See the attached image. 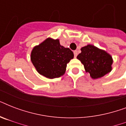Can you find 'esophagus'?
<instances>
[{
	"label": "esophagus",
	"mask_w": 126,
	"mask_h": 126,
	"mask_svg": "<svg viewBox=\"0 0 126 126\" xmlns=\"http://www.w3.org/2000/svg\"><path fill=\"white\" fill-rule=\"evenodd\" d=\"M74 55H75V57H77V55H78V51L77 50L74 51Z\"/></svg>",
	"instance_id": "esophagus-1"
}]
</instances>
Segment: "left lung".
<instances>
[{
  "label": "left lung",
  "mask_w": 126,
  "mask_h": 126,
  "mask_svg": "<svg viewBox=\"0 0 126 126\" xmlns=\"http://www.w3.org/2000/svg\"><path fill=\"white\" fill-rule=\"evenodd\" d=\"M80 49L81 53L78 55L77 59L84 65L85 71L92 79L101 78L112 71L113 59L107 51L91 44Z\"/></svg>",
  "instance_id": "8db88e82"
}]
</instances>
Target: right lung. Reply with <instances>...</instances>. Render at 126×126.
<instances>
[{
	"instance_id": "right-lung-1",
	"label": "right lung",
	"mask_w": 126,
	"mask_h": 126,
	"mask_svg": "<svg viewBox=\"0 0 126 126\" xmlns=\"http://www.w3.org/2000/svg\"><path fill=\"white\" fill-rule=\"evenodd\" d=\"M74 57L69 47L59 43V39L47 38L35 46L31 53V60L40 75L53 79L63 76L67 64Z\"/></svg>"
}]
</instances>
